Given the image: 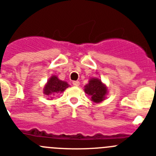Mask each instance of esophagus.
Masks as SVG:
<instances>
[{"label": "esophagus", "instance_id": "34e87169", "mask_svg": "<svg viewBox=\"0 0 156 156\" xmlns=\"http://www.w3.org/2000/svg\"><path fill=\"white\" fill-rule=\"evenodd\" d=\"M73 85H75V86H78L80 85V82L78 81H72Z\"/></svg>", "mask_w": 156, "mask_h": 156}]
</instances>
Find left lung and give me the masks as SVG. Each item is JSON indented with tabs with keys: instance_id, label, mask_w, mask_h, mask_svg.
I'll list each match as a JSON object with an SVG mask.
<instances>
[{
	"instance_id": "obj_1",
	"label": "left lung",
	"mask_w": 156,
	"mask_h": 156,
	"mask_svg": "<svg viewBox=\"0 0 156 156\" xmlns=\"http://www.w3.org/2000/svg\"><path fill=\"white\" fill-rule=\"evenodd\" d=\"M85 92L91 96L93 102H102L105 98L107 89L106 86L101 82L100 79L92 78L89 81V83L85 85Z\"/></svg>"
}]
</instances>
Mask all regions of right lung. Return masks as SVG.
<instances>
[{"label":"right lung","instance_id":"obj_1","mask_svg":"<svg viewBox=\"0 0 156 156\" xmlns=\"http://www.w3.org/2000/svg\"><path fill=\"white\" fill-rule=\"evenodd\" d=\"M68 87V84L65 81H61L57 78V76H53L50 78L47 85L44 88V94L47 95H51L52 93H58L64 92L66 88Z\"/></svg>","mask_w":156,"mask_h":156}]
</instances>
